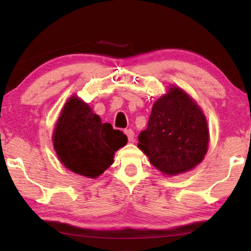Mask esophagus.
<instances>
[{
	"mask_svg": "<svg viewBox=\"0 0 251 251\" xmlns=\"http://www.w3.org/2000/svg\"><path fill=\"white\" fill-rule=\"evenodd\" d=\"M124 133L126 134L127 138H128V141L129 142H133V139H134V131H133V129H125Z\"/></svg>",
	"mask_w": 251,
	"mask_h": 251,
	"instance_id": "1",
	"label": "esophagus"
}]
</instances>
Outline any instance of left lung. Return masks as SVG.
Wrapping results in <instances>:
<instances>
[{"label": "left lung", "mask_w": 251, "mask_h": 251, "mask_svg": "<svg viewBox=\"0 0 251 251\" xmlns=\"http://www.w3.org/2000/svg\"><path fill=\"white\" fill-rule=\"evenodd\" d=\"M208 139L201 108L184 91L172 87L152 105L147 128L138 136V147L158 171L177 175L201 163Z\"/></svg>", "instance_id": "obj_1"}]
</instances>
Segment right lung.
<instances>
[{
    "label": "right lung",
    "instance_id": "1",
    "mask_svg": "<svg viewBox=\"0 0 251 251\" xmlns=\"http://www.w3.org/2000/svg\"><path fill=\"white\" fill-rule=\"evenodd\" d=\"M59 160L70 171L95 178L110 165L115 151L126 145L123 131L103 123L90 106L77 97L65 104L53 134Z\"/></svg>",
    "mask_w": 251,
    "mask_h": 251
}]
</instances>
